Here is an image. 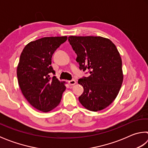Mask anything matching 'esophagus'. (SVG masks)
I'll list each match as a JSON object with an SVG mask.
<instances>
[{
    "mask_svg": "<svg viewBox=\"0 0 148 148\" xmlns=\"http://www.w3.org/2000/svg\"><path fill=\"white\" fill-rule=\"evenodd\" d=\"M76 84V82L75 81L74 79H72V80H70L69 81V84L71 85V86H73V85Z\"/></svg>",
    "mask_w": 148,
    "mask_h": 148,
    "instance_id": "34e87169",
    "label": "esophagus"
}]
</instances>
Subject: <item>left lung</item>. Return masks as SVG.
Segmentation results:
<instances>
[{
	"instance_id": "left-lung-1",
	"label": "left lung",
	"mask_w": 148,
	"mask_h": 148,
	"mask_svg": "<svg viewBox=\"0 0 148 148\" xmlns=\"http://www.w3.org/2000/svg\"><path fill=\"white\" fill-rule=\"evenodd\" d=\"M69 41L79 69L90 74L77 82L84 87L79 101L90 111L106 108L116 98L123 79L118 50L110 40L101 36H71Z\"/></svg>"
}]
</instances>
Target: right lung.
<instances>
[{
	"label": "right lung",
	"mask_w": 148,
	"mask_h": 148,
	"mask_svg": "<svg viewBox=\"0 0 148 148\" xmlns=\"http://www.w3.org/2000/svg\"><path fill=\"white\" fill-rule=\"evenodd\" d=\"M67 36L44 37L31 42L21 52L17 76L23 96L35 108L43 112L58 106L66 87L56 76L51 66L56 50L66 42Z\"/></svg>",
	"instance_id": "add662e5"
}]
</instances>
